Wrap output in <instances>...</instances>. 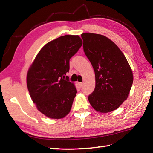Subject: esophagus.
Instances as JSON below:
<instances>
[{"mask_svg": "<svg viewBox=\"0 0 153 153\" xmlns=\"http://www.w3.org/2000/svg\"><path fill=\"white\" fill-rule=\"evenodd\" d=\"M79 85H80V87H82V86H83V82H80V83H79Z\"/></svg>", "mask_w": 153, "mask_h": 153, "instance_id": "34e87169", "label": "esophagus"}]
</instances>
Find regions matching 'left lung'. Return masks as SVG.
Returning a JSON list of instances; mask_svg holds the SVG:
<instances>
[{
  "label": "left lung",
  "mask_w": 153,
  "mask_h": 153,
  "mask_svg": "<svg viewBox=\"0 0 153 153\" xmlns=\"http://www.w3.org/2000/svg\"><path fill=\"white\" fill-rule=\"evenodd\" d=\"M83 47L95 74V88L88 97L100 112L117 109L126 100L132 86V71L117 45L102 35L82 33Z\"/></svg>",
  "instance_id": "obj_1"
}]
</instances>
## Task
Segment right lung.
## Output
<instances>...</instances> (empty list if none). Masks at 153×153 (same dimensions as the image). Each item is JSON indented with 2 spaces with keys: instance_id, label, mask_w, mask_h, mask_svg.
<instances>
[{
  "instance_id": "add662e5",
  "label": "right lung",
  "mask_w": 153,
  "mask_h": 153,
  "mask_svg": "<svg viewBox=\"0 0 153 153\" xmlns=\"http://www.w3.org/2000/svg\"><path fill=\"white\" fill-rule=\"evenodd\" d=\"M82 45L78 35H64L41 48L28 70L27 85L37 109L50 118L70 112L77 89L69 81L70 59Z\"/></svg>"
}]
</instances>
